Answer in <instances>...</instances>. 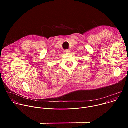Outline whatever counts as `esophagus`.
Returning a JSON list of instances; mask_svg holds the SVG:
<instances>
[{
	"label": "esophagus",
	"mask_w": 128,
	"mask_h": 128,
	"mask_svg": "<svg viewBox=\"0 0 128 128\" xmlns=\"http://www.w3.org/2000/svg\"><path fill=\"white\" fill-rule=\"evenodd\" d=\"M70 52V50H65V52L66 53H69Z\"/></svg>",
	"instance_id": "1"
}]
</instances>
